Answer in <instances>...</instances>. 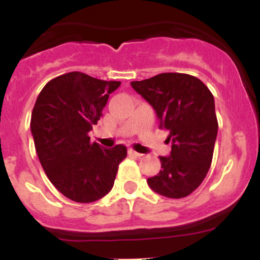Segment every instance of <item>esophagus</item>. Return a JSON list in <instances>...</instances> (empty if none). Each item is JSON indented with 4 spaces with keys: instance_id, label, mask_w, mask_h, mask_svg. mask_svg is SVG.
I'll list each match as a JSON object with an SVG mask.
<instances>
[{
    "instance_id": "obj_1",
    "label": "esophagus",
    "mask_w": 260,
    "mask_h": 260,
    "mask_svg": "<svg viewBox=\"0 0 260 260\" xmlns=\"http://www.w3.org/2000/svg\"><path fill=\"white\" fill-rule=\"evenodd\" d=\"M128 153L132 154V156H136V157H141V156H142V153H140V152L135 151V149H132V148H128Z\"/></svg>"
}]
</instances>
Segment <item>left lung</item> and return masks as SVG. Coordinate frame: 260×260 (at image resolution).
<instances>
[{"mask_svg": "<svg viewBox=\"0 0 260 260\" xmlns=\"http://www.w3.org/2000/svg\"><path fill=\"white\" fill-rule=\"evenodd\" d=\"M132 88L156 111L159 128L169 131V156L159 157L161 170L147 180L162 196L181 199L201 185L212 161L217 136L215 102L208 86L198 78L164 73L132 81Z\"/></svg>", "mask_w": 260, "mask_h": 260, "instance_id": "left-lung-1", "label": "left lung"}]
</instances>
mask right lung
Returning a JSON list of instances; mask_svg holds the SVG:
<instances>
[{
	"instance_id": "1",
	"label": "right lung",
	"mask_w": 260,
	"mask_h": 260,
	"mask_svg": "<svg viewBox=\"0 0 260 260\" xmlns=\"http://www.w3.org/2000/svg\"><path fill=\"white\" fill-rule=\"evenodd\" d=\"M119 85L72 72L50 80L36 99L30 123L36 153L52 185L70 200L106 196L127 156L125 146L104 148L89 137Z\"/></svg>"
}]
</instances>
